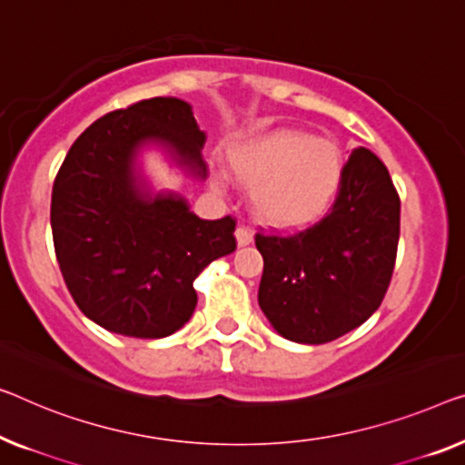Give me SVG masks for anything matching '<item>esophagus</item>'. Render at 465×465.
I'll return each mask as SVG.
<instances>
[{
    "instance_id": "1",
    "label": "esophagus",
    "mask_w": 465,
    "mask_h": 465,
    "mask_svg": "<svg viewBox=\"0 0 465 465\" xmlns=\"http://www.w3.org/2000/svg\"><path fill=\"white\" fill-rule=\"evenodd\" d=\"M235 240H238V246H248L254 240V233L251 227L240 225L238 230H235Z\"/></svg>"
}]
</instances>
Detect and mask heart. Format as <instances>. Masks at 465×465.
<instances>
[{
	"label": "heart",
	"mask_w": 465,
	"mask_h": 465,
	"mask_svg": "<svg viewBox=\"0 0 465 465\" xmlns=\"http://www.w3.org/2000/svg\"><path fill=\"white\" fill-rule=\"evenodd\" d=\"M235 179L252 192L261 223L299 230L334 204L344 177L342 152L331 140L282 129L230 150Z\"/></svg>",
	"instance_id": "1"
}]
</instances>
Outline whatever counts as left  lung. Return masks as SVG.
<instances>
[{"label": "left lung", "mask_w": 465, "mask_h": 465, "mask_svg": "<svg viewBox=\"0 0 465 465\" xmlns=\"http://www.w3.org/2000/svg\"><path fill=\"white\" fill-rule=\"evenodd\" d=\"M401 200L384 163L352 150L325 217L307 230L259 232V304L277 334L302 344L344 336L384 301L397 261Z\"/></svg>", "instance_id": "left-lung-1"}]
</instances>
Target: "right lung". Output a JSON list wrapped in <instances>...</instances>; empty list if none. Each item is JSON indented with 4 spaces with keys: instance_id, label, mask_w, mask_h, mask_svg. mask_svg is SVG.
I'll return each instance as SVG.
<instances>
[{
    "instance_id": "1",
    "label": "right lung",
    "mask_w": 465,
    "mask_h": 465,
    "mask_svg": "<svg viewBox=\"0 0 465 465\" xmlns=\"http://www.w3.org/2000/svg\"><path fill=\"white\" fill-rule=\"evenodd\" d=\"M204 142L188 102L150 98L104 114L68 150L52 190L55 259L77 307L102 328L173 334L196 309L193 280L235 251L233 217H196L179 193L152 192L137 166L154 143L206 179Z\"/></svg>"
}]
</instances>
